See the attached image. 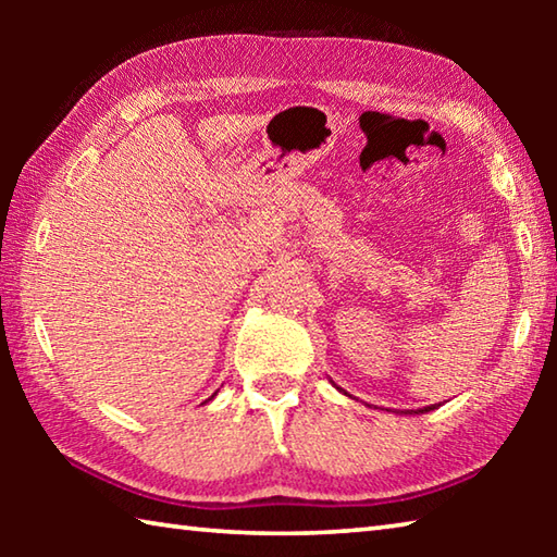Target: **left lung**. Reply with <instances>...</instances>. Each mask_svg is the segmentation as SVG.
Returning <instances> with one entry per match:
<instances>
[{"label":"left lung","mask_w":557,"mask_h":557,"mask_svg":"<svg viewBox=\"0 0 557 557\" xmlns=\"http://www.w3.org/2000/svg\"><path fill=\"white\" fill-rule=\"evenodd\" d=\"M430 410H435V405H428V408H420V410H408L405 414H422V412H430Z\"/></svg>","instance_id":"8db88e82"}]
</instances>
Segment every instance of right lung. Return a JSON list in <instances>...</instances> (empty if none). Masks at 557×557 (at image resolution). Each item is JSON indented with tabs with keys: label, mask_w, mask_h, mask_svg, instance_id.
Wrapping results in <instances>:
<instances>
[{
	"label": "right lung",
	"mask_w": 557,
	"mask_h": 557,
	"mask_svg": "<svg viewBox=\"0 0 557 557\" xmlns=\"http://www.w3.org/2000/svg\"><path fill=\"white\" fill-rule=\"evenodd\" d=\"M213 395H215V393H213ZM213 395H211V398H213Z\"/></svg>",
	"instance_id": "obj_1"
}]
</instances>
